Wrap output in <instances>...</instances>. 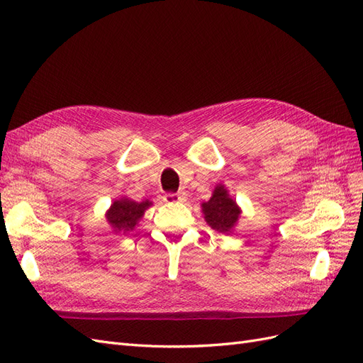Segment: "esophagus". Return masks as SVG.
Here are the masks:
<instances>
[{"label": "esophagus", "instance_id": "obj_1", "mask_svg": "<svg viewBox=\"0 0 363 363\" xmlns=\"http://www.w3.org/2000/svg\"><path fill=\"white\" fill-rule=\"evenodd\" d=\"M183 200H184V195L175 194V192H169L163 196V201H167V203H180Z\"/></svg>", "mask_w": 363, "mask_h": 363}]
</instances>
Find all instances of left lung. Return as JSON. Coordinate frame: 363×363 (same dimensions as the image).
Wrapping results in <instances>:
<instances>
[{"instance_id": "obj_1", "label": "left lung", "mask_w": 363, "mask_h": 363, "mask_svg": "<svg viewBox=\"0 0 363 363\" xmlns=\"http://www.w3.org/2000/svg\"><path fill=\"white\" fill-rule=\"evenodd\" d=\"M203 213L207 224L213 230L227 233L236 224L240 211L228 196L224 186H216L212 199L203 203Z\"/></svg>"}]
</instances>
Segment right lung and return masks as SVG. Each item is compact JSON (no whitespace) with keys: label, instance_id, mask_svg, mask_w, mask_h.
<instances>
[{"label":"right lung","instance_id":"obj_1","mask_svg":"<svg viewBox=\"0 0 363 363\" xmlns=\"http://www.w3.org/2000/svg\"><path fill=\"white\" fill-rule=\"evenodd\" d=\"M151 206L150 201L136 203L133 200H118L107 212V221L115 232H130L138 224L144 212Z\"/></svg>","mask_w":363,"mask_h":363}]
</instances>
